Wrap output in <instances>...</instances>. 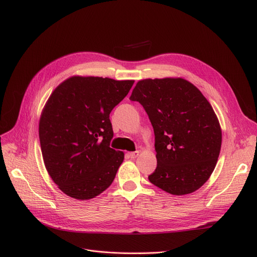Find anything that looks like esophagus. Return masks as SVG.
Masks as SVG:
<instances>
[{"instance_id":"obj_1","label":"esophagus","mask_w":257,"mask_h":257,"mask_svg":"<svg viewBox=\"0 0 257 257\" xmlns=\"http://www.w3.org/2000/svg\"><path fill=\"white\" fill-rule=\"evenodd\" d=\"M140 155V151H136V152H129L128 153V156L130 157V158H137L138 156Z\"/></svg>"}]
</instances>
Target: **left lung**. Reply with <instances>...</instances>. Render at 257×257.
I'll return each instance as SVG.
<instances>
[{"instance_id":"1","label":"left lung","mask_w":257,"mask_h":257,"mask_svg":"<svg viewBox=\"0 0 257 257\" xmlns=\"http://www.w3.org/2000/svg\"><path fill=\"white\" fill-rule=\"evenodd\" d=\"M130 100L143 105L154 129L157 167L150 182L176 196L199 190L212 174L222 145L210 103L182 78L141 80Z\"/></svg>"}]
</instances>
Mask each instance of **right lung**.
<instances>
[{
  "label": "right lung",
  "instance_id": "right-lung-1",
  "mask_svg": "<svg viewBox=\"0 0 257 257\" xmlns=\"http://www.w3.org/2000/svg\"><path fill=\"white\" fill-rule=\"evenodd\" d=\"M133 80L73 76L48 99L38 134L46 169L65 195L88 200L112 183L124 153L110 148L109 114Z\"/></svg>",
  "mask_w": 257,
  "mask_h": 257
}]
</instances>
